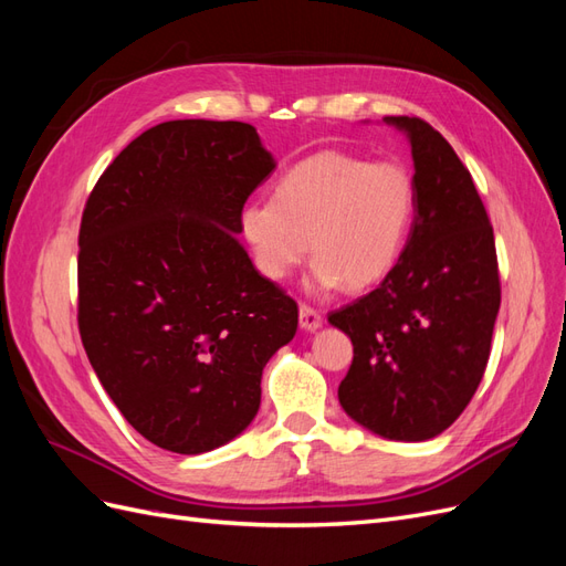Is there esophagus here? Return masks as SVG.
<instances>
[{"label": "esophagus", "mask_w": 566, "mask_h": 566, "mask_svg": "<svg viewBox=\"0 0 566 566\" xmlns=\"http://www.w3.org/2000/svg\"><path fill=\"white\" fill-rule=\"evenodd\" d=\"M300 325L304 331H316L323 325V318L316 310H312V306L306 304H300Z\"/></svg>", "instance_id": "esophagus-1"}]
</instances>
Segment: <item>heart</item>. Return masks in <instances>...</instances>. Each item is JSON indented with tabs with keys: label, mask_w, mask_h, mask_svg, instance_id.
Wrapping results in <instances>:
<instances>
[{
	"label": "heart",
	"mask_w": 566,
	"mask_h": 566,
	"mask_svg": "<svg viewBox=\"0 0 566 566\" xmlns=\"http://www.w3.org/2000/svg\"><path fill=\"white\" fill-rule=\"evenodd\" d=\"M413 219L416 181L406 165L318 150L287 169L273 200L245 205L241 231L269 281L290 276L312 241L318 287L366 290L397 266Z\"/></svg>",
	"instance_id": "1"
}]
</instances>
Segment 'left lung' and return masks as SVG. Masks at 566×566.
Listing matches in <instances>:
<instances>
[{
  "label": "left lung",
  "instance_id": "8db88e82",
  "mask_svg": "<svg viewBox=\"0 0 566 566\" xmlns=\"http://www.w3.org/2000/svg\"><path fill=\"white\" fill-rule=\"evenodd\" d=\"M408 134L416 219L397 266L328 321L352 337L337 397L347 416L394 441L441 434L472 401L501 306L493 227L468 167L420 117H385Z\"/></svg>",
  "mask_w": 566,
  "mask_h": 566
}]
</instances>
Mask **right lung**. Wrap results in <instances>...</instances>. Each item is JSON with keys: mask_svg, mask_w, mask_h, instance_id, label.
<instances>
[{"mask_svg": "<svg viewBox=\"0 0 566 566\" xmlns=\"http://www.w3.org/2000/svg\"><path fill=\"white\" fill-rule=\"evenodd\" d=\"M248 123L169 119L98 177L80 224L77 325L119 413L156 447L198 455L241 434L297 302L238 243L271 172Z\"/></svg>", "mask_w": 566, "mask_h": 566, "instance_id": "obj_1", "label": "right lung"}]
</instances>
